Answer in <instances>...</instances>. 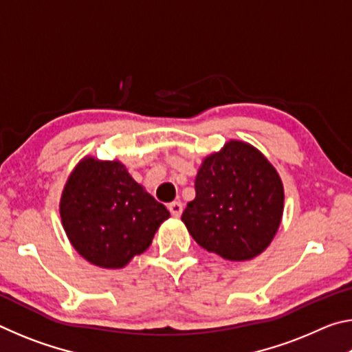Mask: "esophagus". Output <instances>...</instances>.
Listing matches in <instances>:
<instances>
[{
  "instance_id": "1",
  "label": "esophagus",
  "mask_w": 352,
  "mask_h": 352,
  "mask_svg": "<svg viewBox=\"0 0 352 352\" xmlns=\"http://www.w3.org/2000/svg\"><path fill=\"white\" fill-rule=\"evenodd\" d=\"M169 211L174 217H180L183 212V204L182 201H172V204L169 205Z\"/></svg>"
}]
</instances>
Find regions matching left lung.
Listing matches in <instances>:
<instances>
[{
	"mask_svg": "<svg viewBox=\"0 0 352 352\" xmlns=\"http://www.w3.org/2000/svg\"><path fill=\"white\" fill-rule=\"evenodd\" d=\"M283 183L254 147L230 141L205 158L195 177V199L182 220L194 241L228 261L264 252L281 223Z\"/></svg>",
	"mask_w": 352,
	"mask_h": 352,
	"instance_id": "8db88e82",
	"label": "left lung"
}]
</instances>
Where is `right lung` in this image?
Here are the masks:
<instances>
[{
	"instance_id": "add662e5",
	"label": "right lung",
	"mask_w": 352,
	"mask_h": 352,
	"mask_svg": "<svg viewBox=\"0 0 352 352\" xmlns=\"http://www.w3.org/2000/svg\"><path fill=\"white\" fill-rule=\"evenodd\" d=\"M60 216L83 258L105 269H121L148 248L169 211L121 163L85 158L63 189Z\"/></svg>"
}]
</instances>
